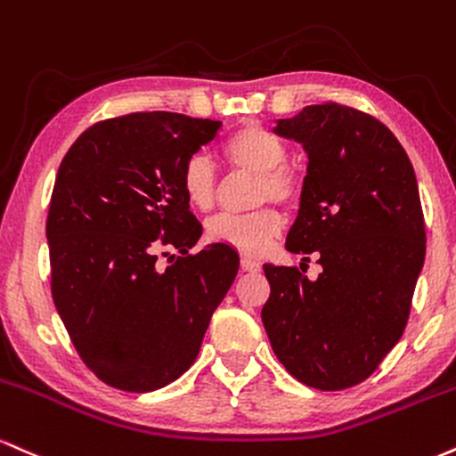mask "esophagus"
I'll return each instance as SVG.
<instances>
[{
    "label": "esophagus",
    "instance_id": "esophagus-1",
    "mask_svg": "<svg viewBox=\"0 0 456 456\" xmlns=\"http://www.w3.org/2000/svg\"><path fill=\"white\" fill-rule=\"evenodd\" d=\"M240 269L245 273H258L260 271V262L251 260V258H240Z\"/></svg>",
    "mask_w": 456,
    "mask_h": 456
}]
</instances>
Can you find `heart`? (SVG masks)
I'll return each instance as SVG.
<instances>
[{
  "instance_id": "heart-1",
  "label": "heart",
  "mask_w": 456,
  "mask_h": 456,
  "mask_svg": "<svg viewBox=\"0 0 456 456\" xmlns=\"http://www.w3.org/2000/svg\"><path fill=\"white\" fill-rule=\"evenodd\" d=\"M222 151L230 164L258 176L254 194L256 205L275 202L290 208L301 200L303 176L288 164V144L269 127L260 123H245L230 134ZM179 183L187 205L196 211H208L216 202L217 175L216 166L207 155L194 153L185 159ZM281 213L273 207H262L243 216L219 213L211 217L207 222V239L208 243L228 245L245 256H260L281 232Z\"/></svg>"
}]
</instances>
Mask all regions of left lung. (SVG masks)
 <instances>
[{"label":"left lung","instance_id":"1","mask_svg":"<svg viewBox=\"0 0 456 456\" xmlns=\"http://www.w3.org/2000/svg\"><path fill=\"white\" fill-rule=\"evenodd\" d=\"M275 132L309 155L286 249L315 254L322 273L309 281L297 266L265 265L271 294L262 322L298 382L356 387L403 335L425 262L414 168L382 121L339 102L305 106Z\"/></svg>","mask_w":456,"mask_h":456}]
</instances>
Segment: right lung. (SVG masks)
<instances>
[{"instance_id":"add662e5","label":"right lung","mask_w":456,"mask_h":456,"mask_svg":"<svg viewBox=\"0 0 456 456\" xmlns=\"http://www.w3.org/2000/svg\"><path fill=\"white\" fill-rule=\"evenodd\" d=\"M222 121L130 112L94 123L61 159L46 217L53 301L89 371L149 393L190 369L239 271L181 191L185 159ZM176 248L162 270L158 257Z\"/></svg>"}]
</instances>
